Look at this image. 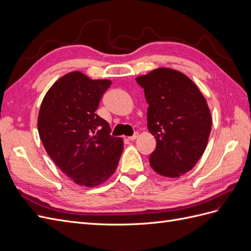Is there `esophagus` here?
<instances>
[{"label": "esophagus", "mask_w": 251, "mask_h": 251, "mask_svg": "<svg viewBox=\"0 0 251 251\" xmlns=\"http://www.w3.org/2000/svg\"><path fill=\"white\" fill-rule=\"evenodd\" d=\"M138 137V133L137 132H135L132 136H130V137H128V140H131V141H133V140H135L136 138Z\"/></svg>", "instance_id": "34e87169"}]
</instances>
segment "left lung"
<instances>
[{"mask_svg": "<svg viewBox=\"0 0 251 251\" xmlns=\"http://www.w3.org/2000/svg\"><path fill=\"white\" fill-rule=\"evenodd\" d=\"M136 81L144 90L148 127L157 142L150 164L161 176L179 177L206 149L211 130L206 100L192 79L170 68H158Z\"/></svg>", "mask_w": 251, "mask_h": 251, "instance_id": "left-lung-1", "label": "left lung"}]
</instances>
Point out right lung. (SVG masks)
<instances>
[{
	"instance_id": "1",
	"label": "right lung",
	"mask_w": 251,
	"mask_h": 251,
	"mask_svg": "<svg viewBox=\"0 0 251 251\" xmlns=\"http://www.w3.org/2000/svg\"><path fill=\"white\" fill-rule=\"evenodd\" d=\"M109 79L79 71L56 80L45 95L37 119L41 140L54 163L75 183L94 187L115 172L124 150L109 124L96 114Z\"/></svg>"
}]
</instances>
